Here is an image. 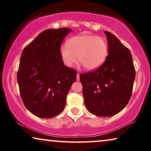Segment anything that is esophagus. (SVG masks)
Returning a JSON list of instances; mask_svg holds the SVG:
<instances>
[{"label": "esophagus", "instance_id": "obj_1", "mask_svg": "<svg viewBox=\"0 0 151 151\" xmlns=\"http://www.w3.org/2000/svg\"><path fill=\"white\" fill-rule=\"evenodd\" d=\"M76 79H77L78 81H79L80 80V74L78 73H77V78H76Z\"/></svg>", "mask_w": 151, "mask_h": 151}]
</instances>
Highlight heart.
Returning a JSON list of instances; mask_svg holds the SVG:
<instances>
[{
	"label": "heart",
	"mask_w": 151,
	"mask_h": 151,
	"mask_svg": "<svg viewBox=\"0 0 151 151\" xmlns=\"http://www.w3.org/2000/svg\"><path fill=\"white\" fill-rule=\"evenodd\" d=\"M109 52L106 41L93 35H80L67 40V46L60 47V56L64 65L73 67L78 60L88 71L100 67L106 60Z\"/></svg>",
	"instance_id": "1"
}]
</instances>
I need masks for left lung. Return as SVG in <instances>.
<instances>
[{"instance_id":"1","label":"left lung","mask_w":151,"mask_h":151,"mask_svg":"<svg viewBox=\"0 0 151 151\" xmlns=\"http://www.w3.org/2000/svg\"><path fill=\"white\" fill-rule=\"evenodd\" d=\"M109 46L104 63L96 70L80 74L84 104L91 113L109 117L129 103L135 78L131 51L115 35L105 32Z\"/></svg>"}]
</instances>
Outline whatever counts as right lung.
I'll return each mask as SVG.
<instances>
[{
	"label": "right lung",
	"mask_w": 151,
	"mask_h": 151,
	"mask_svg": "<svg viewBox=\"0 0 151 151\" xmlns=\"http://www.w3.org/2000/svg\"><path fill=\"white\" fill-rule=\"evenodd\" d=\"M69 28L47 29L24 47L17 80L22 102L32 114L51 118L63 112L77 71L64 65L59 50Z\"/></svg>",
	"instance_id": "1"
}]
</instances>
